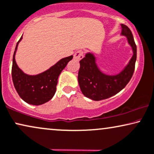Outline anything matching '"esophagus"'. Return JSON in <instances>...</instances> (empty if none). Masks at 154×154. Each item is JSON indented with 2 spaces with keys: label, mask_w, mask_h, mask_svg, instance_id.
<instances>
[{
  "label": "esophagus",
  "mask_w": 154,
  "mask_h": 154,
  "mask_svg": "<svg viewBox=\"0 0 154 154\" xmlns=\"http://www.w3.org/2000/svg\"><path fill=\"white\" fill-rule=\"evenodd\" d=\"M84 57V52L82 50H77V52H75V54H74V59L77 60H80Z\"/></svg>",
  "instance_id": "34e87169"
}]
</instances>
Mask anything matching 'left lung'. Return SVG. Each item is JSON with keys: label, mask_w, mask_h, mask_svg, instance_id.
Returning a JSON list of instances; mask_svg holds the SVG:
<instances>
[{"label": "left lung", "mask_w": 154, "mask_h": 154, "mask_svg": "<svg viewBox=\"0 0 154 154\" xmlns=\"http://www.w3.org/2000/svg\"><path fill=\"white\" fill-rule=\"evenodd\" d=\"M122 34L126 36L131 46L134 54L129 63L122 72L117 75L109 76L99 70L92 54L87 53L79 61L80 68L78 73V82L82 92L85 97L94 101L109 98L122 90L133 76L137 60V45L132 32L126 25H121Z\"/></svg>", "instance_id": "obj_1"}]
</instances>
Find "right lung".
Wrapping results in <instances>:
<instances>
[{
    "label": "right lung",
    "instance_id": "obj_1",
    "mask_svg": "<svg viewBox=\"0 0 154 154\" xmlns=\"http://www.w3.org/2000/svg\"><path fill=\"white\" fill-rule=\"evenodd\" d=\"M21 37L17 42L13 54L12 65V79L17 94L23 100L28 104L40 105L51 100L55 94L58 77L73 56L63 58L49 69L39 75H28L17 67L15 54Z\"/></svg>",
    "mask_w": 154,
    "mask_h": 154
}]
</instances>
